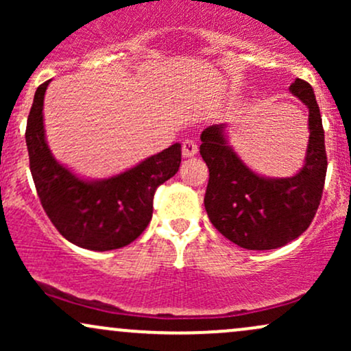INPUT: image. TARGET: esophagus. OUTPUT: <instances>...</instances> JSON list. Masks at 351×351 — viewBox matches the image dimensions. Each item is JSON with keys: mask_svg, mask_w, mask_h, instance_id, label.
Here are the masks:
<instances>
[{"mask_svg": "<svg viewBox=\"0 0 351 351\" xmlns=\"http://www.w3.org/2000/svg\"><path fill=\"white\" fill-rule=\"evenodd\" d=\"M198 153V145H196L195 140H184L183 142V156L186 158H191Z\"/></svg>", "mask_w": 351, "mask_h": 351, "instance_id": "esophagus-1", "label": "esophagus"}]
</instances>
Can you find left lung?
Instances as JSON below:
<instances>
[{
  "label": "left lung",
  "mask_w": 351,
  "mask_h": 351,
  "mask_svg": "<svg viewBox=\"0 0 351 351\" xmlns=\"http://www.w3.org/2000/svg\"><path fill=\"white\" fill-rule=\"evenodd\" d=\"M291 92L308 107V147L302 170L291 178L257 175L228 145L224 125L201 134L199 153L209 168L204 208L217 231L249 249L267 251L297 239L312 223L327 175L320 108L308 82L295 79Z\"/></svg>",
  "instance_id": "obj_1"
}]
</instances>
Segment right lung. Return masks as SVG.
<instances>
[{
	"label": "right lung",
	"instance_id": "obj_1",
	"mask_svg": "<svg viewBox=\"0 0 351 351\" xmlns=\"http://www.w3.org/2000/svg\"><path fill=\"white\" fill-rule=\"evenodd\" d=\"M49 82L36 90L26 125L31 175L44 211L60 234L79 247L112 251L134 243L150 223L156 188L178 171L181 145H171L112 178H79L47 147L43 107Z\"/></svg>",
	"mask_w": 351,
	"mask_h": 351
}]
</instances>
